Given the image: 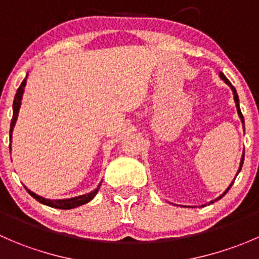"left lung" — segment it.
<instances>
[{"label": "left lung", "instance_id": "left-lung-1", "mask_svg": "<svg viewBox=\"0 0 259 259\" xmlns=\"http://www.w3.org/2000/svg\"><path fill=\"white\" fill-rule=\"evenodd\" d=\"M219 76H221V79H222V80H223V81H226V82H227V83H228V85H229V86H231V89H232V90H233V94H234V101H236V105H237V110H238V115H239V117H241L242 122H243V124H244V119H243V115H242V111H241V109H239V99H238V94H237L236 89H234V86H233V85H232V83H231V82H229V80H228V79H227V77H226V76H224V74H223V72H221V74H219ZM243 160H244V153H243V155H242V159H241V165H239V170H238V173H239V171H241V169H242V165H243ZM238 173H237V176H238ZM233 182H234V180H233ZM233 182H232V184H233ZM232 184H231V185H229V187H228V189H227V190H226V192H224V193H223V194H222V195H221V197H219V198H217V199H215V200H219V199H221V198H222V197H224V195H226V194H227V192H228V190H229V189H231ZM210 203H213V202H210Z\"/></svg>", "mask_w": 259, "mask_h": 259}]
</instances>
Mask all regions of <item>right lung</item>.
Returning a JSON list of instances; mask_svg holds the SVG:
<instances>
[{"mask_svg": "<svg viewBox=\"0 0 259 259\" xmlns=\"http://www.w3.org/2000/svg\"><path fill=\"white\" fill-rule=\"evenodd\" d=\"M26 81H27V79H25V80L22 81V82H21L20 88L17 89L16 95H15L14 106H12V109H14V114H12L11 126H10V142H11V135H12V130H14V126H15V122H16V120H17L18 110H20V105H21V99H22L23 88H25V86H26ZM10 149H11V148H10ZM99 187H100V185H99ZM99 187H98V189L93 190V192L89 193V194L80 195V197L71 198V199H61V200H50V199H45V198L38 197V195H36L35 193L30 192V190H28L27 188H26V190H27L28 194H30L32 198H35V199L37 200V202L42 203V204H45V205H49V207L57 208V209H72V208L80 207V205H82V204H85V203L90 202V200L93 199L94 197H95L96 193H98Z\"/></svg>", "mask_w": 259, "mask_h": 259, "instance_id": "1", "label": "right lung"}]
</instances>
